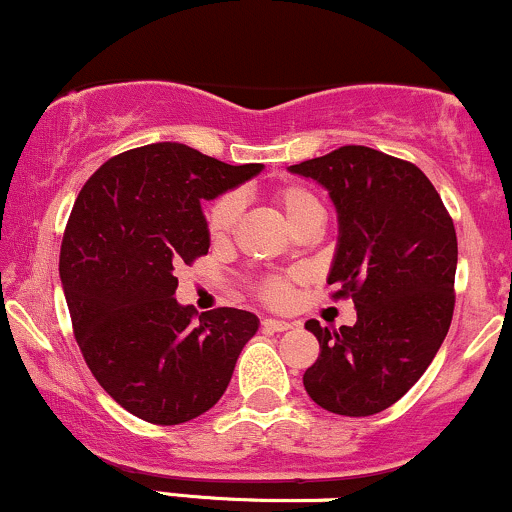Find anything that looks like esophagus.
<instances>
[{"label": "esophagus", "instance_id": "34e87169", "mask_svg": "<svg viewBox=\"0 0 512 512\" xmlns=\"http://www.w3.org/2000/svg\"><path fill=\"white\" fill-rule=\"evenodd\" d=\"M261 327L268 329V332H288V329H293V322H285V320H263Z\"/></svg>", "mask_w": 512, "mask_h": 512}]
</instances>
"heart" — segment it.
Segmentation results:
<instances>
[{
	"mask_svg": "<svg viewBox=\"0 0 512 512\" xmlns=\"http://www.w3.org/2000/svg\"><path fill=\"white\" fill-rule=\"evenodd\" d=\"M273 202L280 212H283L285 222L293 229H300L305 222L312 219H322V202L307 185L300 183H283L278 188H273ZM241 214V200L234 192H222L219 197L207 205L205 210V229L207 236L219 244V241H227L236 229ZM256 293L266 305L283 307L288 305L290 295H293V278L285 276H263L256 283Z\"/></svg>",
	"mask_w": 512,
	"mask_h": 512,
	"instance_id": "obj_1",
	"label": "heart"
}]
</instances>
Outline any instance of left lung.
I'll list each match as a JSON object with an SVG mask.
<instances>
[{"label": "left lung", "mask_w": 512, "mask_h": 512, "mask_svg": "<svg viewBox=\"0 0 512 512\" xmlns=\"http://www.w3.org/2000/svg\"><path fill=\"white\" fill-rule=\"evenodd\" d=\"M290 170L329 190L339 212L332 298H351L356 324L307 320L320 356L307 395L329 412L366 417L398 403L432 364L454 315L456 229L415 163L342 146Z\"/></svg>", "instance_id": "1"}]
</instances>
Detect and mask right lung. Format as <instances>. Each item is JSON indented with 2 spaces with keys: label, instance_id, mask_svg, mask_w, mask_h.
I'll return each mask as SVG.
<instances>
[{
  "label": "right lung",
  "instance_id": "add662e5",
  "mask_svg": "<svg viewBox=\"0 0 512 512\" xmlns=\"http://www.w3.org/2000/svg\"><path fill=\"white\" fill-rule=\"evenodd\" d=\"M175 141L109 158L82 185L60 244L73 334L97 383L153 425L195 420L232 381L258 317L178 305L175 268L210 249L202 200L254 178Z\"/></svg>",
  "mask_w": 512,
  "mask_h": 512
}]
</instances>
